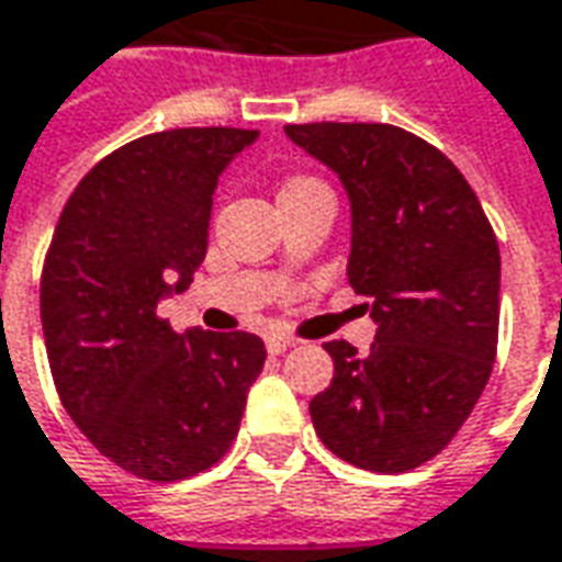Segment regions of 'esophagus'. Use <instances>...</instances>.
Listing matches in <instances>:
<instances>
[{
    "mask_svg": "<svg viewBox=\"0 0 562 562\" xmlns=\"http://www.w3.org/2000/svg\"><path fill=\"white\" fill-rule=\"evenodd\" d=\"M265 347H268L270 356H282L285 349L294 347V337L285 335V331H268L265 335Z\"/></svg>",
    "mask_w": 562,
    "mask_h": 562,
    "instance_id": "1",
    "label": "esophagus"
}]
</instances>
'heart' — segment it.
I'll list each match as a JSON object with an SVG mask.
<instances>
[{
    "mask_svg": "<svg viewBox=\"0 0 562 562\" xmlns=\"http://www.w3.org/2000/svg\"><path fill=\"white\" fill-rule=\"evenodd\" d=\"M297 182H310V179H292V182H289V186H297Z\"/></svg>",
    "mask_w": 562,
    "mask_h": 562,
    "instance_id": "obj_1",
    "label": "heart"
}]
</instances>
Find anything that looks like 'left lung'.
<instances>
[{"mask_svg": "<svg viewBox=\"0 0 562 562\" xmlns=\"http://www.w3.org/2000/svg\"><path fill=\"white\" fill-rule=\"evenodd\" d=\"M349 198L347 277L376 322L356 352L328 340L331 386L310 402L322 445L359 469L411 472L481 398L499 340V243L465 176L392 124H289Z\"/></svg>", "mask_w": 562, "mask_h": 562, "instance_id": "1", "label": "left lung"}]
</instances>
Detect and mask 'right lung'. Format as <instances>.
<instances>
[{
    "instance_id": "add662e5",
    "label": "right lung",
    "mask_w": 562,
    "mask_h": 562,
    "mask_svg": "<svg viewBox=\"0 0 562 562\" xmlns=\"http://www.w3.org/2000/svg\"><path fill=\"white\" fill-rule=\"evenodd\" d=\"M258 131L133 139L78 182L42 270V331L60 402L103 457L145 481L210 469L265 368L249 331L176 335L158 304L203 265L218 176Z\"/></svg>"
}]
</instances>
